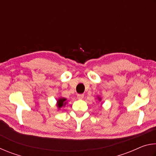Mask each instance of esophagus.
Instances as JSON below:
<instances>
[{
  "label": "esophagus",
  "mask_w": 156,
  "mask_h": 156,
  "mask_svg": "<svg viewBox=\"0 0 156 156\" xmlns=\"http://www.w3.org/2000/svg\"><path fill=\"white\" fill-rule=\"evenodd\" d=\"M77 97H78V99H80V100H82L84 98V94H78L77 95Z\"/></svg>",
  "instance_id": "obj_1"
}]
</instances>
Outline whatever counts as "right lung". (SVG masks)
I'll return each instance as SVG.
<instances>
[{
  "mask_svg": "<svg viewBox=\"0 0 156 156\" xmlns=\"http://www.w3.org/2000/svg\"><path fill=\"white\" fill-rule=\"evenodd\" d=\"M66 100L65 98H60L58 100V107L59 108L63 106V104H65L66 102L65 101Z\"/></svg>",
  "mask_w": 156,
  "mask_h": 156,
  "instance_id": "obj_1",
  "label": "right lung"
}]
</instances>
